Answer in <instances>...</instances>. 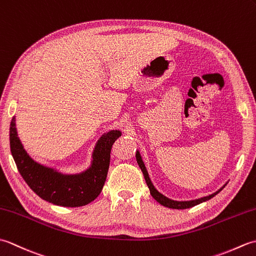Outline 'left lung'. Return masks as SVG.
I'll list each match as a JSON object with an SVG mask.
<instances>
[{"label": "left lung", "mask_w": 256, "mask_h": 256, "mask_svg": "<svg viewBox=\"0 0 256 256\" xmlns=\"http://www.w3.org/2000/svg\"><path fill=\"white\" fill-rule=\"evenodd\" d=\"M136 160H138V164L140 168V170H142L143 175H144V178H145V182L146 184H148V186L150 188V194L152 197H153L157 202H160V204H162L164 206H167V208H172V209H188V208H192V206H197L201 202H204V201L211 199L212 197H214V196L216 194H219V192H221V189L224 188L222 187L220 190H218V192H216L214 194H212L210 196H206V197H204V198H200V199H196V200H190V201H175V200H172L170 198L165 197L164 194H162L160 192H158L156 190V188L154 187V184H152L150 179V176H148V170H146V167L144 165V162L142 160V157H140V152H136Z\"/></svg>", "instance_id": "8db88e82"}]
</instances>
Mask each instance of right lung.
Wrapping results in <instances>:
<instances>
[{
	"instance_id": "obj_1",
	"label": "right lung",
	"mask_w": 256,
	"mask_h": 256,
	"mask_svg": "<svg viewBox=\"0 0 256 256\" xmlns=\"http://www.w3.org/2000/svg\"><path fill=\"white\" fill-rule=\"evenodd\" d=\"M120 136L118 130L103 134L96 145L88 170L76 175H64L35 162L27 154L18 136L15 116L10 126V153L22 177L42 199L62 206H86L100 194L110 165L112 145Z\"/></svg>"
}]
</instances>
